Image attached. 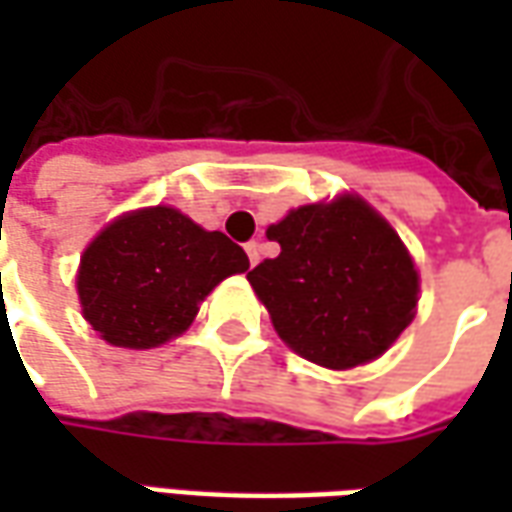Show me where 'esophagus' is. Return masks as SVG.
Here are the masks:
<instances>
[{"instance_id":"esophagus-1","label":"esophagus","mask_w":512,"mask_h":512,"mask_svg":"<svg viewBox=\"0 0 512 512\" xmlns=\"http://www.w3.org/2000/svg\"><path fill=\"white\" fill-rule=\"evenodd\" d=\"M244 249L246 257H249V266H257V260H260V244H257V241H249Z\"/></svg>"}]
</instances>
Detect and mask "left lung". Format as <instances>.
I'll return each instance as SVG.
<instances>
[{"label": "left lung", "mask_w": 512, "mask_h": 512, "mask_svg": "<svg viewBox=\"0 0 512 512\" xmlns=\"http://www.w3.org/2000/svg\"><path fill=\"white\" fill-rule=\"evenodd\" d=\"M279 244L249 271L279 337L315 365H365L414 318L419 279L397 233L359 197L304 205L268 227Z\"/></svg>", "instance_id": "1"}]
</instances>
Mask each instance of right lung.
Masks as SVG:
<instances>
[{
  "instance_id": "right-lung-1",
  "label": "right lung",
  "mask_w": 512,
  "mask_h": 512,
  "mask_svg": "<svg viewBox=\"0 0 512 512\" xmlns=\"http://www.w3.org/2000/svg\"><path fill=\"white\" fill-rule=\"evenodd\" d=\"M249 257L175 208L128 213L87 246L79 268L84 318L106 343L156 348L189 329L200 301Z\"/></svg>"
}]
</instances>
